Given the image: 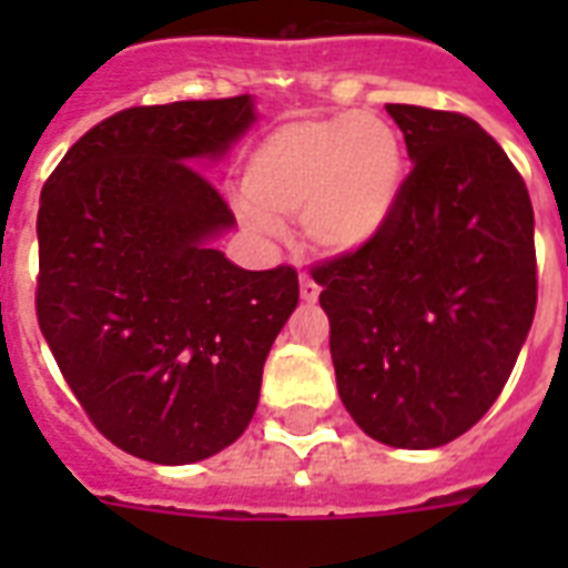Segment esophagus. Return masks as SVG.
<instances>
[{
  "label": "esophagus",
  "mask_w": 568,
  "mask_h": 568,
  "mask_svg": "<svg viewBox=\"0 0 568 568\" xmlns=\"http://www.w3.org/2000/svg\"><path fill=\"white\" fill-rule=\"evenodd\" d=\"M318 294H321V285L315 283L310 274H303L301 276V297H303V301L315 303V301H318Z\"/></svg>",
  "instance_id": "obj_1"
}]
</instances>
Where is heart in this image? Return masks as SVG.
<instances>
[{
	"instance_id": "1",
	"label": "heart",
	"mask_w": 568,
	"mask_h": 568,
	"mask_svg": "<svg viewBox=\"0 0 568 568\" xmlns=\"http://www.w3.org/2000/svg\"><path fill=\"white\" fill-rule=\"evenodd\" d=\"M404 180L395 129L374 114L292 120L258 141L244 173L250 217L276 230L303 217L306 239L324 253L363 247L386 223Z\"/></svg>"
}]
</instances>
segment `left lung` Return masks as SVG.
Instances as JSON below:
<instances>
[{
  "instance_id": "obj_1",
  "label": "left lung",
  "mask_w": 568,
  "mask_h": 568,
  "mask_svg": "<svg viewBox=\"0 0 568 568\" xmlns=\"http://www.w3.org/2000/svg\"><path fill=\"white\" fill-rule=\"evenodd\" d=\"M413 171L368 244L312 267L342 404L372 439L439 448L501 395L537 312L534 205L459 111L386 105Z\"/></svg>"
}]
</instances>
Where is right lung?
Wrapping results in <instances>:
<instances>
[{"instance_id": "add662e5", "label": "right lung", "mask_w": 568, "mask_h": 568, "mask_svg": "<svg viewBox=\"0 0 568 568\" xmlns=\"http://www.w3.org/2000/svg\"><path fill=\"white\" fill-rule=\"evenodd\" d=\"M253 120L247 93L123 109L40 191V333L93 427L132 457L182 466L239 439L301 297L294 267L244 271L209 244L235 214L191 162Z\"/></svg>"}]
</instances>
